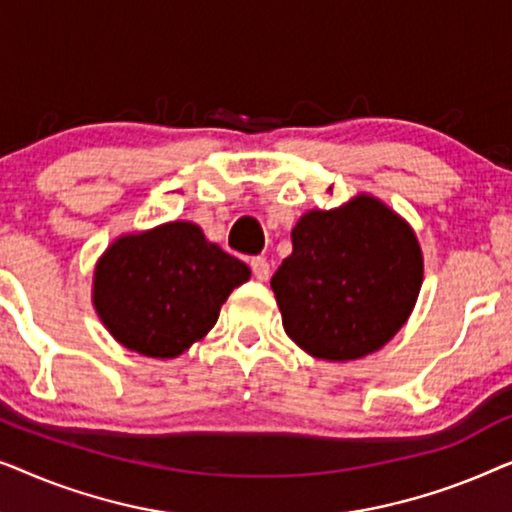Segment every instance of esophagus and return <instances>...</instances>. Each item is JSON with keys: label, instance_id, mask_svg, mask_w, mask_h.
I'll return each instance as SVG.
<instances>
[{"label": "esophagus", "instance_id": "1", "mask_svg": "<svg viewBox=\"0 0 512 512\" xmlns=\"http://www.w3.org/2000/svg\"><path fill=\"white\" fill-rule=\"evenodd\" d=\"M251 270H254V277L258 279V282H268L270 279V263L265 261L263 256L251 258Z\"/></svg>", "mask_w": 512, "mask_h": 512}]
</instances>
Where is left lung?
Instances as JSON below:
<instances>
[{
	"label": "left lung",
	"instance_id": "1",
	"mask_svg": "<svg viewBox=\"0 0 512 512\" xmlns=\"http://www.w3.org/2000/svg\"><path fill=\"white\" fill-rule=\"evenodd\" d=\"M293 251L270 279L282 326L314 359L354 361L401 331L424 282L417 233L370 193L310 209L291 230Z\"/></svg>",
	"mask_w": 512,
	"mask_h": 512
}]
</instances>
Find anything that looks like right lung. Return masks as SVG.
I'll return each instance as SVG.
<instances>
[{
    "instance_id": "obj_1",
    "label": "right lung",
    "mask_w": 512,
    "mask_h": 512,
    "mask_svg": "<svg viewBox=\"0 0 512 512\" xmlns=\"http://www.w3.org/2000/svg\"><path fill=\"white\" fill-rule=\"evenodd\" d=\"M251 270L198 223L170 221L116 237L93 270V307L111 338L151 359H177L205 338Z\"/></svg>"
}]
</instances>
